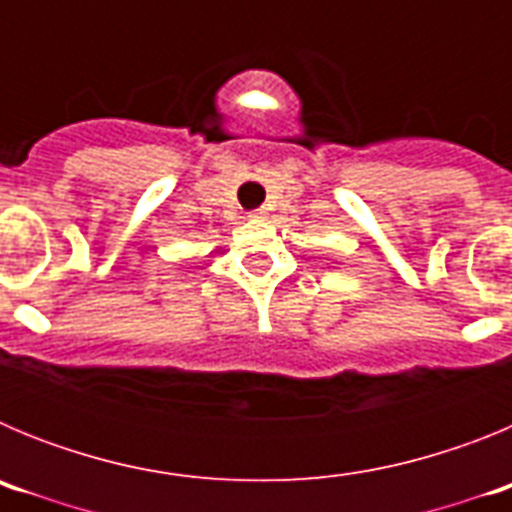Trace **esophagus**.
Here are the masks:
<instances>
[{"mask_svg":"<svg viewBox=\"0 0 512 512\" xmlns=\"http://www.w3.org/2000/svg\"><path fill=\"white\" fill-rule=\"evenodd\" d=\"M248 217H251V220H261V217H266V210L264 207H256V210L248 212Z\"/></svg>","mask_w":512,"mask_h":512,"instance_id":"34e87169","label":"esophagus"}]
</instances>
